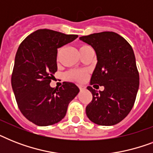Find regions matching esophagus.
I'll list each match as a JSON object with an SVG mask.
<instances>
[{"label": "esophagus", "instance_id": "34e87169", "mask_svg": "<svg viewBox=\"0 0 153 153\" xmlns=\"http://www.w3.org/2000/svg\"><path fill=\"white\" fill-rule=\"evenodd\" d=\"M79 90H80V91H84V90L86 89V86H82V85H79Z\"/></svg>", "mask_w": 153, "mask_h": 153}]
</instances>
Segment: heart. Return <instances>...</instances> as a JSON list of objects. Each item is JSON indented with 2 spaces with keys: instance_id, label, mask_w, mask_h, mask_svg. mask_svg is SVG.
Returning a JSON list of instances; mask_svg holds the SVG:
<instances>
[{
  "instance_id": "heart-1",
  "label": "heart",
  "mask_w": 153,
  "mask_h": 153,
  "mask_svg": "<svg viewBox=\"0 0 153 153\" xmlns=\"http://www.w3.org/2000/svg\"><path fill=\"white\" fill-rule=\"evenodd\" d=\"M89 46L86 45H82L79 48V51L83 50ZM67 79H72V80H75L78 82H82L84 81L86 78V73L84 71H71L66 74Z\"/></svg>"
}]
</instances>
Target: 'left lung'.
<instances>
[{
    "instance_id": "left-lung-1",
    "label": "left lung",
    "mask_w": 153,
    "mask_h": 153,
    "mask_svg": "<svg viewBox=\"0 0 153 153\" xmlns=\"http://www.w3.org/2000/svg\"><path fill=\"white\" fill-rule=\"evenodd\" d=\"M79 39L91 45L97 56L90 84L104 86L103 91L87 86L93 99L86 108V116L99 126L116 125L131 111L139 89L133 48L123 37L113 32L94 33Z\"/></svg>"
}]
</instances>
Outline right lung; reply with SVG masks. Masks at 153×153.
<instances>
[{
    "label": "right lung",
    "instance_id": "obj_1",
    "mask_svg": "<svg viewBox=\"0 0 153 153\" xmlns=\"http://www.w3.org/2000/svg\"><path fill=\"white\" fill-rule=\"evenodd\" d=\"M76 38L77 35L39 29L19 46L12 87L20 112L37 126H51L61 121L69 103L79 94V87L70 82H64L59 88L50 86L53 74L57 71V49Z\"/></svg>",
    "mask_w": 153,
    "mask_h": 153
}]
</instances>
